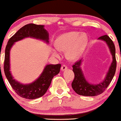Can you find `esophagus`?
Returning a JSON list of instances; mask_svg holds the SVG:
<instances>
[{
    "mask_svg": "<svg viewBox=\"0 0 121 121\" xmlns=\"http://www.w3.org/2000/svg\"><path fill=\"white\" fill-rule=\"evenodd\" d=\"M67 68H67V66H66V65H63L61 66V69L62 71H64V70H66V69H67Z\"/></svg>",
    "mask_w": 121,
    "mask_h": 121,
    "instance_id": "34e87169",
    "label": "esophagus"
}]
</instances>
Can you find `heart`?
Returning a JSON list of instances; mask_svg holds the SVG:
<instances>
[{
  "mask_svg": "<svg viewBox=\"0 0 121 121\" xmlns=\"http://www.w3.org/2000/svg\"><path fill=\"white\" fill-rule=\"evenodd\" d=\"M87 41L86 35L79 32L73 31L60 35L55 41L57 49L65 52V55L69 60L77 59L81 55ZM52 56L59 58L60 55L55 49H51Z\"/></svg>",
  "mask_w": 121,
  "mask_h": 121,
  "instance_id": "obj_1",
  "label": "heart"
}]
</instances>
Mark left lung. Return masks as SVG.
<instances>
[{
    "label": "left lung",
    "instance_id": "obj_1",
    "mask_svg": "<svg viewBox=\"0 0 121 121\" xmlns=\"http://www.w3.org/2000/svg\"><path fill=\"white\" fill-rule=\"evenodd\" d=\"M98 39L106 42L112 55L113 61L104 80L102 82L98 84H91L86 80L80 67L82 62L81 60L75 62L72 66L73 71L74 73V78L72 83V87L75 92L79 95L84 96H95L102 93L113 80L116 73L117 62L116 48L114 43L106 35L99 37Z\"/></svg>",
    "mask_w": 121,
    "mask_h": 121
}]
</instances>
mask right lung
I'll return each instance as SVG.
<instances>
[{
    "instance_id": "1",
    "label": "right lung",
    "mask_w": 121,
    "mask_h": 121,
    "mask_svg": "<svg viewBox=\"0 0 121 121\" xmlns=\"http://www.w3.org/2000/svg\"><path fill=\"white\" fill-rule=\"evenodd\" d=\"M28 37L49 43V34L44 28V26L31 23L23 26L8 40L5 49L4 71L11 86L19 96L26 99H34L42 97L47 92L52 78L59 73L61 64L47 65L40 77L30 84H22L13 79L9 70L10 50L15 42Z\"/></svg>"
}]
</instances>
